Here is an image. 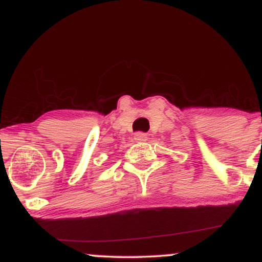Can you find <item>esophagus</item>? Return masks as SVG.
Wrapping results in <instances>:
<instances>
[{
  "mask_svg": "<svg viewBox=\"0 0 262 262\" xmlns=\"http://www.w3.org/2000/svg\"><path fill=\"white\" fill-rule=\"evenodd\" d=\"M134 139L137 141H145L146 139H148V135H146L145 133H141V132H139V133H135Z\"/></svg>",
  "mask_w": 262,
  "mask_h": 262,
  "instance_id": "obj_1",
  "label": "esophagus"
}]
</instances>
